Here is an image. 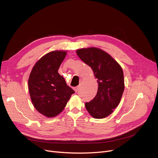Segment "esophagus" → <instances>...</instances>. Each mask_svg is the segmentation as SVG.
Instances as JSON below:
<instances>
[{
  "label": "esophagus",
  "instance_id": "esophagus-1",
  "mask_svg": "<svg viewBox=\"0 0 158 158\" xmlns=\"http://www.w3.org/2000/svg\"><path fill=\"white\" fill-rule=\"evenodd\" d=\"M78 89H79V86L78 85V86H76V87H74V91H76V92H77V91L78 90Z\"/></svg>",
  "mask_w": 158,
  "mask_h": 158
}]
</instances>
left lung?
<instances>
[{"label":"left lung","mask_w":158,"mask_h":158,"mask_svg":"<svg viewBox=\"0 0 158 158\" xmlns=\"http://www.w3.org/2000/svg\"><path fill=\"white\" fill-rule=\"evenodd\" d=\"M77 55L92 69L97 80L95 97L85 102L87 110L92 117L104 118L113 112L120 102L124 90L123 70L117 61L101 49H80Z\"/></svg>","instance_id":"8db88e82"}]
</instances>
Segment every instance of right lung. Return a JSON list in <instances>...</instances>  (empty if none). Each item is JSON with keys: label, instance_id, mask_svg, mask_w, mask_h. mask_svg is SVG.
Here are the masks:
<instances>
[{"label": "right lung", "instance_id": "add662e5", "mask_svg": "<svg viewBox=\"0 0 158 158\" xmlns=\"http://www.w3.org/2000/svg\"><path fill=\"white\" fill-rule=\"evenodd\" d=\"M66 55L67 52L57 50L46 54L36 63L29 75V91L32 104L48 118L60 114L75 93L58 73Z\"/></svg>", "mask_w": 158, "mask_h": 158}]
</instances>
